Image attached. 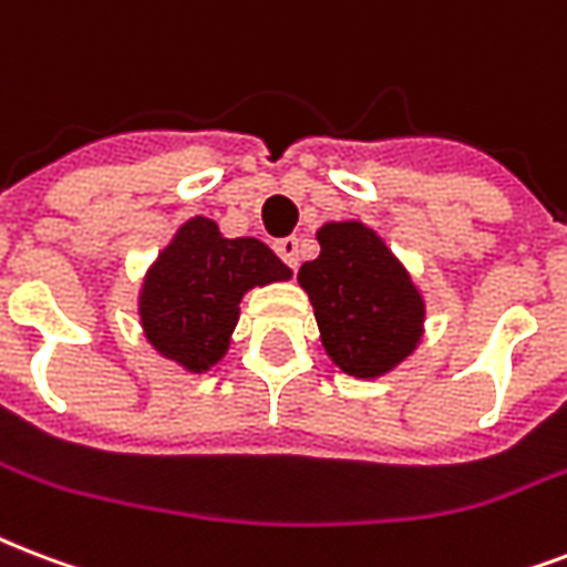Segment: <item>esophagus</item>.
<instances>
[{
	"label": "esophagus",
	"mask_w": 567,
	"mask_h": 567,
	"mask_svg": "<svg viewBox=\"0 0 567 567\" xmlns=\"http://www.w3.org/2000/svg\"><path fill=\"white\" fill-rule=\"evenodd\" d=\"M274 249L285 265L291 267V270H297V265H300V240H297V237H282V240H276Z\"/></svg>",
	"instance_id": "obj_1"
}]
</instances>
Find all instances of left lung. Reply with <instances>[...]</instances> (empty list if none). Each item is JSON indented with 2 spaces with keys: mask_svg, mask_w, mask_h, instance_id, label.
Here are the masks:
<instances>
[{
  "mask_svg": "<svg viewBox=\"0 0 567 567\" xmlns=\"http://www.w3.org/2000/svg\"><path fill=\"white\" fill-rule=\"evenodd\" d=\"M321 255L300 267L321 341L353 378H380L413 353L425 306L386 244L362 223L318 231Z\"/></svg>",
  "mask_w": 567,
  "mask_h": 567,
  "instance_id": "left-lung-1",
  "label": "left lung"
}]
</instances>
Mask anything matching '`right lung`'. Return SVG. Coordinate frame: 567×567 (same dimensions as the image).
<instances>
[{
    "mask_svg": "<svg viewBox=\"0 0 567 567\" xmlns=\"http://www.w3.org/2000/svg\"><path fill=\"white\" fill-rule=\"evenodd\" d=\"M291 270L255 237L219 235L196 216L151 267L142 285L145 336L163 357L189 371H207L228 348L237 306L255 285L288 279Z\"/></svg>",
    "mask_w": 567,
    "mask_h": 567,
    "instance_id": "right-lung-1",
    "label": "right lung"
}]
</instances>
